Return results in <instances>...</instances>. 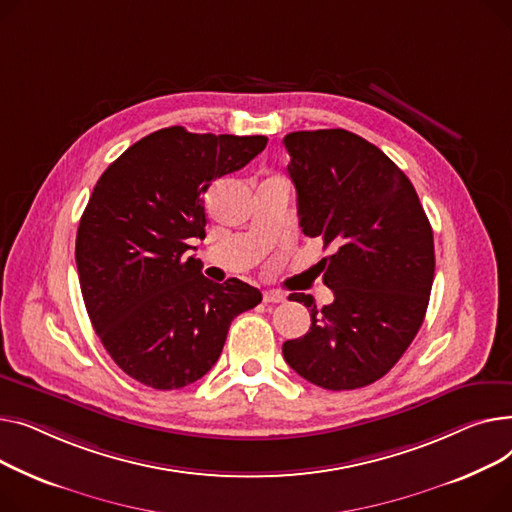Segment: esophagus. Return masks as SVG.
<instances>
[{"instance_id": "esophagus-1", "label": "esophagus", "mask_w": 512, "mask_h": 512, "mask_svg": "<svg viewBox=\"0 0 512 512\" xmlns=\"http://www.w3.org/2000/svg\"><path fill=\"white\" fill-rule=\"evenodd\" d=\"M264 304H283L285 302V293H281V291H275V289H270V291H264Z\"/></svg>"}]
</instances>
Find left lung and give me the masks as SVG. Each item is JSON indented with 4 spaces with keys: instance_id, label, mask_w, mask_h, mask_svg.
Wrapping results in <instances>:
<instances>
[{
    "instance_id": "obj_1",
    "label": "left lung",
    "mask_w": 512,
    "mask_h": 512,
    "mask_svg": "<svg viewBox=\"0 0 512 512\" xmlns=\"http://www.w3.org/2000/svg\"><path fill=\"white\" fill-rule=\"evenodd\" d=\"M299 227L333 254L320 260L333 304L291 293L310 308L304 337L283 343L285 362L326 390L380 380L415 339L434 281V233L407 175L353 132L283 138Z\"/></svg>"
}]
</instances>
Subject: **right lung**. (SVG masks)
<instances>
[{
    "label": "right lung",
    "mask_w": 512,
    "mask_h": 512,
    "mask_svg": "<svg viewBox=\"0 0 512 512\" xmlns=\"http://www.w3.org/2000/svg\"><path fill=\"white\" fill-rule=\"evenodd\" d=\"M266 136H144L99 177L76 235L84 306L113 362L134 380L182 388L217 364L231 320L262 302L239 279L223 285L188 256L204 239V192L246 167Z\"/></svg>",
    "instance_id": "obj_1"
}]
</instances>
